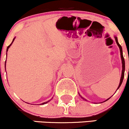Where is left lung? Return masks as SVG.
Segmentation results:
<instances>
[{
    "label": "left lung",
    "mask_w": 129,
    "mask_h": 129,
    "mask_svg": "<svg viewBox=\"0 0 129 129\" xmlns=\"http://www.w3.org/2000/svg\"><path fill=\"white\" fill-rule=\"evenodd\" d=\"M115 37V40H116V42L117 43V45L119 46V47L120 48V56H121V59H122V75H121V77H120V83H119V85L118 86V88H117V89H118L119 88L120 85H121L122 83V81H123V79H124V71H125V61H124V56H123V55H122V47L121 45H120L119 44L118 41H117V39L116 37ZM81 96V95H80ZM82 98V96H81ZM84 99V98H83ZM108 100H109V98ZM108 100H106V101H107ZM106 101H105V102H106Z\"/></svg>",
    "instance_id": "obj_1"
}]
</instances>
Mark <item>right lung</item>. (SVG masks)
Returning a JSON list of instances; mask_svg holds the SVG:
<instances>
[{
    "mask_svg": "<svg viewBox=\"0 0 129 129\" xmlns=\"http://www.w3.org/2000/svg\"><path fill=\"white\" fill-rule=\"evenodd\" d=\"M15 39V38H14V39H13V41H12V43H11V44H10V45H9V46H8V47H7V51H8V50H9V47H10V45H12V43H13V41H14ZM49 101H50V100H49ZM49 101H48V102H45V103H42V105H44V104H45V103H48V102H49Z\"/></svg>",
    "mask_w": 129,
    "mask_h": 129,
    "instance_id": "obj_1",
    "label": "right lung"
}]
</instances>
